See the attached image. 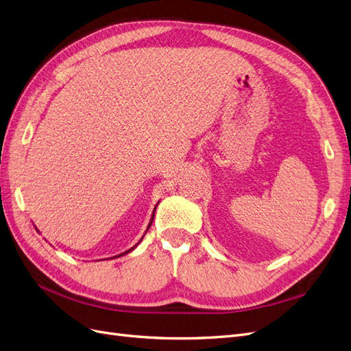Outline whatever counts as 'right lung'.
<instances>
[{
	"label": "right lung",
	"mask_w": 351,
	"mask_h": 351,
	"mask_svg": "<svg viewBox=\"0 0 351 351\" xmlns=\"http://www.w3.org/2000/svg\"><path fill=\"white\" fill-rule=\"evenodd\" d=\"M158 204H159V202H158ZM154 211H156V206H154V210H153V215H152V219H150V223H149V226H147V230H149V227H150V226H152V221H153V217H154ZM147 230H146V232H147ZM146 232H145V234H146ZM143 237H145V236H143ZM143 237H141V239H140V241H141V240H143ZM140 241H138V243H140ZM138 243H137V244H138ZM137 244H136V245H133V247H132V249H128V250H127V252H124V253H121V254H119V257H120V256H124V254H127V253H130V252H132V250H134V249H136V247H137ZM114 257H117V256H114Z\"/></svg>",
	"instance_id": "obj_1"
}]
</instances>
